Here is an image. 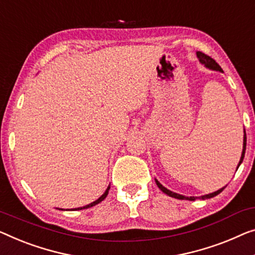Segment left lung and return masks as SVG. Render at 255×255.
<instances>
[{
  "label": "left lung",
  "instance_id": "8db88e82",
  "mask_svg": "<svg viewBox=\"0 0 255 255\" xmlns=\"http://www.w3.org/2000/svg\"><path fill=\"white\" fill-rule=\"evenodd\" d=\"M196 54H197V58L199 59V62H200L201 64H203V65H204L205 67L208 68V70L218 71V72H221V73H223L222 68L220 67L219 64L216 63L214 59L211 58L210 56L205 55V54H203V52H200V51H197ZM245 150H246V131H245V128H244V139H243V151H242V155H241V160H239L238 166H237L236 169H238V167L241 166V164L243 162V159H244V155H245ZM154 181H155V183H157L158 188L160 189L162 192L166 193L167 196L173 197V198H176V199H181V200L185 199V200H191V201H193V200H196V199H201V200L210 199V198H213V197L218 196L219 193H221V192L223 191V190L226 189V187H223V188H221V189H219L218 191H214V192H212V193H208V195H204V196H200V197H185V196H183V195H180V193L173 192V191H170V190H168L167 188H165L164 185H162V184L160 183V182H159V181L157 180V178H154Z\"/></svg>",
  "mask_w": 255,
  "mask_h": 255
}]
</instances>
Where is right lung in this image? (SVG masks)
Masks as SVG:
<instances>
[{"instance_id": "add662e5", "label": "right lung", "mask_w": 255, "mask_h": 255, "mask_svg": "<svg viewBox=\"0 0 255 255\" xmlns=\"http://www.w3.org/2000/svg\"><path fill=\"white\" fill-rule=\"evenodd\" d=\"M109 190H110V184H109V187L106 188V190H105V192L103 193V195H102L100 198H98L97 200H95V201H93V203H90V204H88V205H86V206H83V207H78V208H74V210H72V211H80V210H86V208H89V207H93V206H95V205H97V204H100L101 201H103L106 197H108V195H109ZM59 210V208H58ZM60 210H62V208H60ZM62 211H64V210H62ZM67 211V210H66Z\"/></svg>"}]
</instances>
